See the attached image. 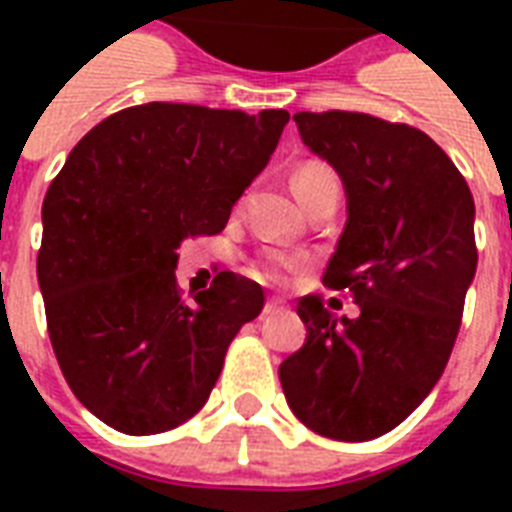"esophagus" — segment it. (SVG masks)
<instances>
[{
	"label": "esophagus",
	"mask_w": 512,
	"mask_h": 512,
	"mask_svg": "<svg viewBox=\"0 0 512 512\" xmlns=\"http://www.w3.org/2000/svg\"><path fill=\"white\" fill-rule=\"evenodd\" d=\"M281 311H284V305H281L279 300H268V303H265V308H263L265 316H276V313H281Z\"/></svg>",
	"instance_id": "esophagus-1"
}]
</instances>
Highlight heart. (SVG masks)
Returning <instances> with one entry per match:
<instances>
[{
  "label": "heart",
  "instance_id": "1",
  "mask_svg": "<svg viewBox=\"0 0 512 512\" xmlns=\"http://www.w3.org/2000/svg\"><path fill=\"white\" fill-rule=\"evenodd\" d=\"M292 188H295V196L300 204H311L316 199H340V177L337 172L324 162H305L303 167H297V172L292 175ZM289 268H295V260L284 255H268L263 260V276L265 279L279 281Z\"/></svg>",
  "mask_w": 512,
  "mask_h": 512
}]
</instances>
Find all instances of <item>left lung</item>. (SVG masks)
<instances>
[{"label": "left lung", "instance_id": "obj_1", "mask_svg": "<svg viewBox=\"0 0 512 512\" xmlns=\"http://www.w3.org/2000/svg\"><path fill=\"white\" fill-rule=\"evenodd\" d=\"M300 140L340 175L345 228L324 281L358 316L303 297L305 345L279 366L289 409L319 436L372 441L409 417L444 372L478 265L476 204L425 132L369 114H295Z\"/></svg>", "mask_w": 512, "mask_h": 512}]
</instances>
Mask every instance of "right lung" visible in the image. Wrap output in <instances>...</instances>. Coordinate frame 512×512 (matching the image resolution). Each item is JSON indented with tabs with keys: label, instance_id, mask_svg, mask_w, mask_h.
Masks as SVG:
<instances>
[{
	"label": "right lung",
	"instance_id": "add662e5",
	"mask_svg": "<svg viewBox=\"0 0 512 512\" xmlns=\"http://www.w3.org/2000/svg\"><path fill=\"white\" fill-rule=\"evenodd\" d=\"M284 108H124L92 127L42 204L36 276L63 377L98 420L154 436L207 404L263 289L220 273L185 300L177 247L220 233L279 146Z\"/></svg>",
	"mask_w": 512,
	"mask_h": 512
}]
</instances>
